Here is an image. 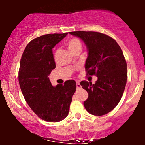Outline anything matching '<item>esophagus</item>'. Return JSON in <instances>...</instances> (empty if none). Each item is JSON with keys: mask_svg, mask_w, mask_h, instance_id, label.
<instances>
[{"mask_svg": "<svg viewBox=\"0 0 145 145\" xmlns=\"http://www.w3.org/2000/svg\"><path fill=\"white\" fill-rule=\"evenodd\" d=\"M76 87H77V89H80L81 88V85H80V82L79 81H77V82H76Z\"/></svg>", "mask_w": 145, "mask_h": 145, "instance_id": "obj_1", "label": "esophagus"}]
</instances>
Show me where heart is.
Listing matches in <instances>:
<instances>
[{"label":"heart","mask_w":145,"mask_h":145,"mask_svg":"<svg viewBox=\"0 0 145 145\" xmlns=\"http://www.w3.org/2000/svg\"><path fill=\"white\" fill-rule=\"evenodd\" d=\"M67 46L71 52H74L75 50H76L78 48H81V47H82L80 41L78 38L76 37L71 38L69 40H68L67 41ZM56 53H57V52H56Z\"/></svg>","instance_id":"1"}]
</instances>
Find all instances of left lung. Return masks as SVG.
Here are the masks:
<instances>
[{
  "instance_id": "1",
  "label": "left lung",
  "mask_w": 145,
  "mask_h": 145,
  "mask_svg": "<svg viewBox=\"0 0 145 145\" xmlns=\"http://www.w3.org/2000/svg\"><path fill=\"white\" fill-rule=\"evenodd\" d=\"M88 49L86 75L96 76L95 84L82 81L89 97L84 101L88 112L101 116L112 111L120 101L127 82V63L122 50L113 38L93 31H74Z\"/></svg>"
}]
</instances>
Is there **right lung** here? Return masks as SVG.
<instances>
[{
    "label": "right lung",
    "instance_id": "add662e5",
    "mask_svg": "<svg viewBox=\"0 0 145 145\" xmlns=\"http://www.w3.org/2000/svg\"><path fill=\"white\" fill-rule=\"evenodd\" d=\"M67 33L47 34L33 39L20 60L18 80L25 100L43 120L59 122L67 117L76 90L74 80L52 85L48 76L56 67L52 48Z\"/></svg>",
    "mask_w": 145,
    "mask_h": 145
}]
</instances>
